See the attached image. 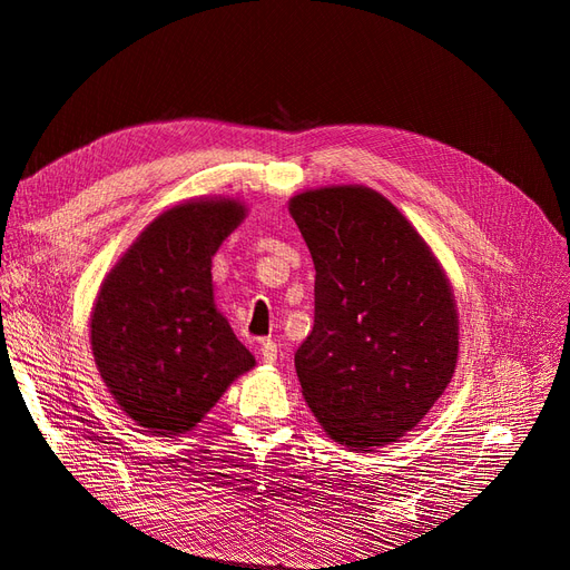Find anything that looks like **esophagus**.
Here are the masks:
<instances>
[{"instance_id": "1", "label": "esophagus", "mask_w": 570, "mask_h": 570, "mask_svg": "<svg viewBox=\"0 0 570 570\" xmlns=\"http://www.w3.org/2000/svg\"><path fill=\"white\" fill-rule=\"evenodd\" d=\"M262 358H264V364L273 366L275 361H278V344L271 342V340H266V342L262 344Z\"/></svg>"}]
</instances>
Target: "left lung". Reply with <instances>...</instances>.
<instances>
[{
  "label": "left lung",
  "instance_id": "1",
  "mask_svg": "<svg viewBox=\"0 0 570 570\" xmlns=\"http://www.w3.org/2000/svg\"><path fill=\"white\" fill-rule=\"evenodd\" d=\"M287 209L316 268L314 331L295 354L302 394L333 442L383 450L452 383V283L425 237L377 189H304Z\"/></svg>",
  "mask_w": 570,
  "mask_h": 570
}]
</instances>
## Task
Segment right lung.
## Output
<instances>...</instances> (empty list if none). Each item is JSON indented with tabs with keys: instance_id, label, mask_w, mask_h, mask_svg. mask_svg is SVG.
Masks as SVG:
<instances>
[{
	"instance_id": "1",
	"label": "right lung",
	"mask_w": 570,
	"mask_h": 570,
	"mask_svg": "<svg viewBox=\"0 0 570 570\" xmlns=\"http://www.w3.org/2000/svg\"><path fill=\"white\" fill-rule=\"evenodd\" d=\"M237 197L183 199L137 235L90 314L95 366L147 433L185 435L256 366L214 299V254L239 223Z\"/></svg>"
}]
</instances>
